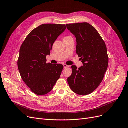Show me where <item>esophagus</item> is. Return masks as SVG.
<instances>
[{"label":"esophagus","instance_id":"obj_1","mask_svg":"<svg viewBox=\"0 0 128 128\" xmlns=\"http://www.w3.org/2000/svg\"><path fill=\"white\" fill-rule=\"evenodd\" d=\"M63 66H64V68H67L69 67V66H68V65H67L66 64H64Z\"/></svg>","mask_w":128,"mask_h":128}]
</instances>
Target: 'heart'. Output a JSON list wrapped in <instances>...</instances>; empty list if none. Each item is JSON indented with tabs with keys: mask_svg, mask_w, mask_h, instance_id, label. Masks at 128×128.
I'll return each mask as SVG.
<instances>
[{
	"mask_svg": "<svg viewBox=\"0 0 128 128\" xmlns=\"http://www.w3.org/2000/svg\"><path fill=\"white\" fill-rule=\"evenodd\" d=\"M66 37H68V36H66ZM66 37H65V38H66Z\"/></svg>",
	"mask_w": 128,
	"mask_h": 128,
	"instance_id": "heart-1",
	"label": "heart"
}]
</instances>
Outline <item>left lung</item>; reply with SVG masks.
<instances>
[{
  "label": "left lung",
  "instance_id": "left-lung-1",
  "mask_svg": "<svg viewBox=\"0 0 128 128\" xmlns=\"http://www.w3.org/2000/svg\"><path fill=\"white\" fill-rule=\"evenodd\" d=\"M68 30L76 38V53L83 66H71L72 73L68 78L70 88L75 93L86 96L100 85L108 65L106 44L96 29L88 23L66 24Z\"/></svg>",
  "mask_w": 128,
  "mask_h": 128
}]
</instances>
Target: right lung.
Instances as JSON below:
<instances>
[{
    "mask_svg": "<svg viewBox=\"0 0 128 128\" xmlns=\"http://www.w3.org/2000/svg\"><path fill=\"white\" fill-rule=\"evenodd\" d=\"M66 30L65 24H43L28 35L20 47L18 66L23 81L30 90L43 96L53 89L63 65L46 63L53 44Z\"/></svg>",
    "mask_w": 128,
    "mask_h": 128,
    "instance_id": "right-lung-1",
    "label": "right lung"
}]
</instances>
